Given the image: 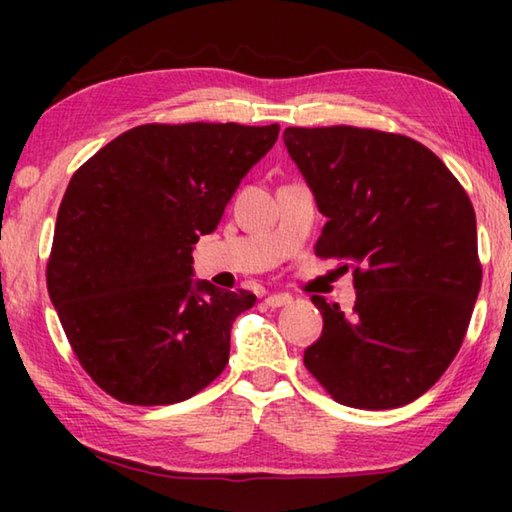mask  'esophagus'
<instances>
[{"label":"esophagus","instance_id":"1","mask_svg":"<svg viewBox=\"0 0 512 512\" xmlns=\"http://www.w3.org/2000/svg\"><path fill=\"white\" fill-rule=\"evenodd\" d=\"M264 302H266V307L277 309V307H287V305H291L293 298L289 296V293H271V296H268Z\"/></svg>","mask_w":512,"mask_h":512}]
</instances>
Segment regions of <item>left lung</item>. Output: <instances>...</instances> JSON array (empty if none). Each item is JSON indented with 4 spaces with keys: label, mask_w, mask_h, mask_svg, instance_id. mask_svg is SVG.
<instances>
[{
    "label": "left lung",
    "mask_w": 512,
    "mask_h": 512,
    "mask_svg": "<svg viewBox=\"0 0 512 512\" xmlns=\"http://www.w3.org/2000/svg\"><path fill=\"white\" fill-rule=\"evenodd\" d=\"M327 223L316 255L352 266L350 314L314 296L323 334L305 366L339 404L397 409L461 350L481 289L476 216L443 160L406 135L357 126L284 131Z\"/></svg>",
    "instance_id": "left-lung-1"
}]
</instances>
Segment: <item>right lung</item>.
I'll return each mask as SVG.
<instances>
[{"label": "right lung", "instance_id": "obj_1", "mask_svg": "<svg viewBox=\"0 0 512 512\" xmlns=\"http://www.w3.org/2000/svg\"><path fill=\"white\" fill-rule=\"evenodd\" d=\"M280 126L144 124L79 167L58 207L49 298L83 370L137 406L203 391L230 357L250 291L192 280V250L219 225Z\"/></svg>", "mask_w": 512, "mask_h": 512}]
</instances>
